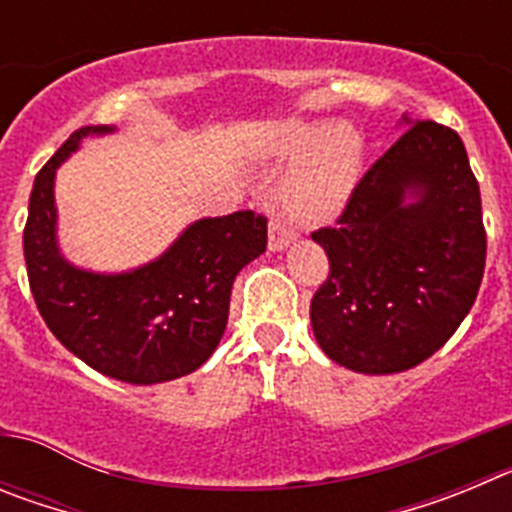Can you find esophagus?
Wrapping results in <instances>:
<instances>
[{
    "instance_id": "obj_1",
    "label": "esophagus",
    "mask_w": 512,
    "mask_h": 512,
    "mask_svg": "<svg viewBox=\"0 0 512 512\" xmlns=\"http://www.w3.org/2000/svg\"><path fill=\"white\" fill-rule=\"evenodd\" d=\"M295 238H297L295 228H289V225L284 223L269 225V251H284V248L295 241Z\"/></svg>"
}]
</instances>
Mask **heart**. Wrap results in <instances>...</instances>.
<instances>
[{
    "label": "heart",
    "instance_id": "1",
    "mask_svg": "<svg viewBox=\"0 0 512 512\" xmlns=\"http://www.w3.org/2000/svg\"><path fill=\"white\" fill-rule=\"evenodd\" d=\"M282 158H306L292 169L282 200L300 220H325L346 205L364 158L361 138L346 125L297 122L284 130L277 143Z\"/></svg>",
    "mask_w": 512,
    "mask_h": 512
}]
</instances>
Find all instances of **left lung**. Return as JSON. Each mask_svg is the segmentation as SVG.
Segmentation results:
<instances>
[{"mask_svg": "<svg viewBox=\"0 0 512 512\" xmlns=\"http://www.w3.org/2000/svg\"><path fill=\"white\" fill-rule=\"evenodd\" d=\"M312 241L330 274L310 302L315 341L361 374L413 369L454 336L477 300L487 235L459 133L410 120Z\"/></svg>", "mask_w": 512, "mask_h": 512, "instance_id": "1", "label": "left lung"}]
</instances>
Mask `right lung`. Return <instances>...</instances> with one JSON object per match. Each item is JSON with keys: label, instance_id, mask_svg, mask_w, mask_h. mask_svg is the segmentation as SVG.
<instances>
[{"label": "right lung", "instance_id": "right-lung-1", "mask_svg": "<svg viewBox=\"0 0 512 512\" xmlns=\"http://www.w3.org/2000/svg\"><path fill=\"white\" fill-rule=\"evenodd\" d=\"M112 130H76L35 176L22 233L27 279L45 325L84 364L120 382H169L200 369L223 338L235 277L266 251V217L197 220L156 261L122 274L69 264L56 238V169L81 138Z\"/></svg>", "mask_w": 512, "mask_h": 512}]
</instances>
